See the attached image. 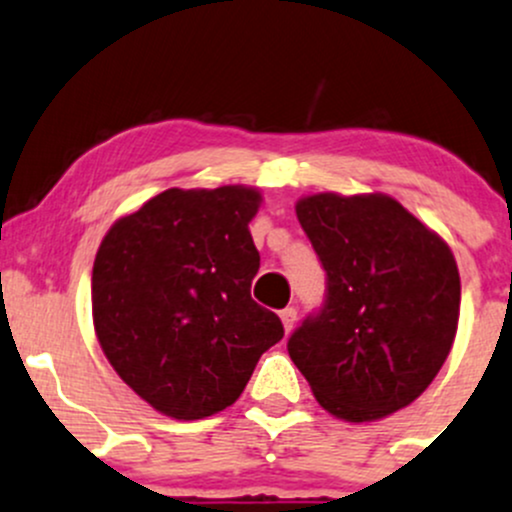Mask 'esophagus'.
I'll return each instance as SVG.
<instances>
[{
    "label": "esophagus",
    "mask_w": 512,
    "mask_h": 512,
    "mask_svg": "<svg viewBox=\"0 0 512 512\" xmlns=\"http://www.w3.org/2000/svg\"><path fill=\"white\" fill-rule=\"evenodd\" d=\"M282 324H284V331H292L294 328V324H297V309H294V306H287V309L282 311Z\"/></svg>",
    "instance_id": "obj_1"
}]
</instances>
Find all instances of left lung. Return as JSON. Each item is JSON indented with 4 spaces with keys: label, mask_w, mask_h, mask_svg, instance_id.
Listing matches in <instances>:
<instances>
[{
    "label": "left lung",
    "mask_w": 512,
    "mask_h": 512,
    "mask_svg": "<svg viewBox=\"0 0 512 512\" xmlns=\"http://www.w3.org/2000/svg\"><path fill=\"white\" fill-rule=\"evenodd\" d=\"M294 208L324 262L328 299L292 333L289 355L328 414L378 422L412 405L454 346V252L387 193H309Z\"/></svg>",
    "instance_id": "left-lung-1"
}]
</instances>
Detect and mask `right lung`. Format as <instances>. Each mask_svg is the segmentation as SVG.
<instances>
[{
	"mask_svg": "<svg viewBox=\"0 0 512 512\" xmlns=\"http://www.w3.org/2000/svg\"><path fill=\"white\" fill-rule=\"evenodd\" d=\"M255 186L166 188L122 215L93 265V326L115 373L171 419L223 412L284 336L250 297Z\"/></svg>",
	"mask_w": 512,
	"mask_h": 512,
	"instance_id": "1",
	"label": "right lung"
}]
</instances>
